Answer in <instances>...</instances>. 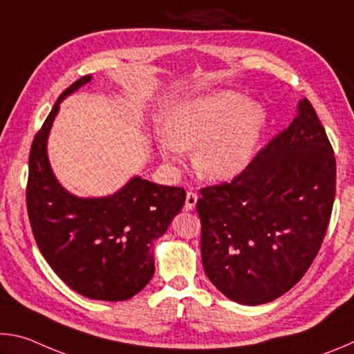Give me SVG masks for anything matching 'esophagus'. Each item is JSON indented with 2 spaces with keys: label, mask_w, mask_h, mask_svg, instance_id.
I'll list each match as a JSON object with an SVG mask.
<instances>
[{
  "label": "esophagus",
  "mask_w": 354,
  "mask_h": 354,
  "mask_svg": "<svg viewBox=\"0 0 354 354\" xmlns=\"http://www.w3.org/2000/svg\"><path fill=\"white\" fill-rule=\"evenodd\" d=\"M196 201H198V195L195 192H187V195H185V211H194Z\"/></svg>",
  "instance_id": "34e87169"
}]
</instances>
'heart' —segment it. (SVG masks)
Masks as SVG:
<instances>
[{"mask_svg":"<svg viewBox=\"0 0 354 354\" xmlns=\"http://www.w3.org/2000/svg\"><path fill=\"white\" fill-rule=\"evenodd\" d=\"M266 122L261 104L239 92L220 91L178 106L158 148L169 165H178L184 151L194 149L195 171L211 181H225L248 165Z\"/></svg>","mask_w":354,"mask_h":354,"instance_id":"1","label":"heart"}]
</instances>
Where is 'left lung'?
Here are the masks:
<instances>
[{
    "label": "left lung",
    "mask_w": 354,
    "mask_h": 354,
    "mask_svg": "<svg viewBox=\"0 0 354 354\" xmlns=\"http://www.w3.org/2000/svg\"><path fill=\"white\" fill-rule=\"evenodd\" d=\"M335 196V158L313 104L231 183L201 189V259L232 301L257 306L290 290L322 247Z\"/></svg>",
    "instance_id": "left-lung-1"
}]
</instances>
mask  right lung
Returning a JSON list of instances; mask_svg holds the SVG:
<instances>
[{
    "mask_svg": "<svg viewBox=\"0 0 354 354\" xmlns=\"http://www.w3.org/2000/svg\"><path fill=\"white\" fill-rule=\"evenodd\" d=\"M91 81V75L82 76L62 92L35 134L26 206L40 253L70 289L92 299L123 301L153 278L154 241L183 209L185 190L140 176L101 198H80L62 187L48 160V136L62 100Z\"/></svg>",
    "mask_w": 354,
    "mask_h": 354,
    "instance_id": "obj_1",
    "label": "right lung"
}]
</instances>
